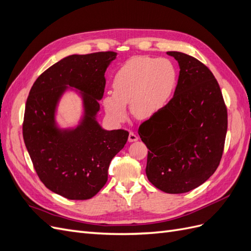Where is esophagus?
Instances as JSON below:
<instances>
[{
    "instance_id": "obj_1",
    "label": "esophagus",
    "mask_w": 251,
    "mask_h": 251,
    "mask_svg": "<svg viewBox=\"0 0 251 251\" xmlns=\"http://www.w3.org/2000/svg\"><path fill=\"white\" fill-rule=\"evenodd\" d=\"M138 140V136L136 135L134 132H130V134H128V141L130 142H135Z\"/></svg>"
}]
</instances>
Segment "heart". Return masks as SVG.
I'll use <instances>...</instances> for the list:
<instances>
[{
  "label": "heart",
  "mask_w": 251,
  "mask_h": 251,
  "mask_svg": "<svg viewBox=\"0 0 251 251\" xmlns=\"http://www.w3.org/2000/svg\"><path fill=\"white\" fill-rule=\"evenodd\" d=\"M176 68L168 58L136 56L128 59L114 75L112 88L103 98V107L114 124H123L127 107L133 116L149 119L170 104L177 86Z\"/></svg>",
  "instance_id": "1"
}]
</instances>
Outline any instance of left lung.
I'll use <instances>...</instances> for the list:
<instances>
[{
  "instance_id": "8db88e82",
  "label": "left lung",
  "mask_w": 251,
  "mask_h": 251,
  "mask_svg": "<svg viewBox=\"0 0 251 251\" xmlns=\"http://www.w3.org/2000/svg\"><path fill=\"white\" fill-rule=\"evenodd\" d=\"M166 54L180 68L176 90L162 112L139 126L148 151L147 177L168 194L200 186L221 161L227 132V109L208 68L178 51Z\"/></svg>"
}]
</instances>
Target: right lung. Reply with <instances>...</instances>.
<instances>
[{
    "mask_svg": "<svg viewBox=\"0 0 251 251\" xmlns=\"http://www.w3.org/2000/svg\"><path fill=\"white\" fill-rule=\"evenodd\" d=\"M116 56L113 51L67 56L42 73L29 92L23 124L25 146L45 186L67 199L87 200L100 192L111 160L126 143V131H107L96 119L104 73ZM73 88L80 91L82 117L76 127L60 129L58 103Z\"/></svg>",
    "mask_w": 251,
    "mask_h": 251,
    "instance_id": "1",
    "label": "right lung"
}]
</instances>
